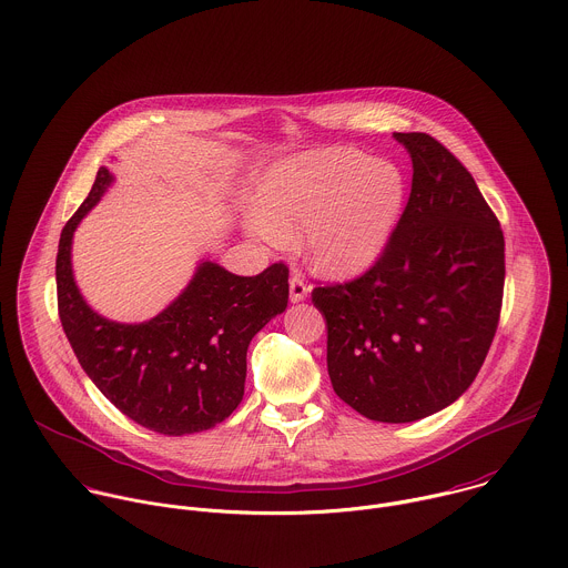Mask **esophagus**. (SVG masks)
Here are the masks:
<instances>
[{"instance_id": "esophagus-1", "label": "esophagus", "mask_w": 568, "mask_h": 568, "mask_svg": "<svg viewBox=\"0 0 568 568\" xmlns=\"http://www.w3.org/2000/svg\"><path fill=\"white\" fill-rule=\"evenodd\" d=\"M288 288H291V302H302L308 295V286H306L304 277L297 271L291 275Z\"/></svg>"}]
</instances>
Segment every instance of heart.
Instances as JSON below:
<instances>
[{
	"label": "heart",
	"mask_w": 568,
	"mask_h": 568,
	"mask_svg": "<svg viewBox=\"0 0 568 568\" xmlns=\"http://www.w3.org/2000/svg\"><path fill=\"white\" fill-rule=\"evenodd\" d=\"M404 195V178L393 164L331 149L273 171L260 189L257 222L282 242L308 231L315 268L328 277H353L384 253Z\"/></svg>",
	"instance_id": "1"
}]
</instances>
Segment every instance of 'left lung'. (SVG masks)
<instances>
[{"label":"left lung","instance_id":"left-lung-1","mask_svg":"<svg viewBox=\"0 0 568 568\" xmlns=\"http://www.w3.org/2000/svg\"><path fill=\"white\" fill-rule=\"evenodd\" d=\"M395 140L413 184L384 253L364 275L311 293L333 390L388 424L433 415L473 384L504 295V235L473 175L426 133Z\"/></svg>","mask_w":568,"mask_h":568}]
</instances>
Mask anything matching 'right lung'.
<instances>
[{"instance_id":"add662e5","label":"right lung","mask_w":568,"mask_h":568,"mask_svg":"<svg viewBox=\"0 0 568 568\" xmlns=\"http://www.w3.org/2000/svg\"><path fill=\"white\" fill-rule=\"evenodd\" d=\"M111 182L102 166L60 237L55 277L64 333L87 375L126 417L162 435L209 430L244 397L248 344L286 308L288 266L277 262L255 277H240L202 262L158 317L111 322L84 302L71 266L73 233Z\"/></svg>"}]
</instances>
